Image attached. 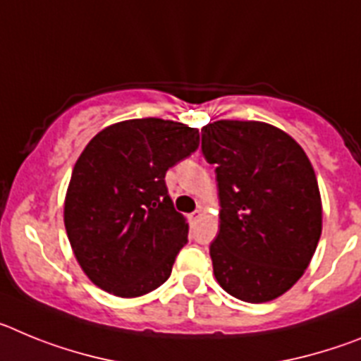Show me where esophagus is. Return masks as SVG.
Here are the masks:
<instances>
[{
  "label": "esophagus",
  "instance_id": "1",
  "mask_svg": "<svg viewBox=\"0 0 361 361\" xmlns=\"http://www.w3.org/2000/svg\"><path fill=\"white\" fill-rule=\"evenodd\" d=\"M200 215H202V212H200V209H197V212H193L190 215V222H195L197 219H200Z\"/></svg>",
  "mask_w": 361,
  "mask_h": 361
}]
</instances>
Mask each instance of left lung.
I'll return each instance as SVG.
<instances>
[{"mask_svg":"<svg viewBox=\"0 0 361 361\" xmlns=\"http://www.w3.org/2000/svg\"><path fill=\"white\" fill-rule=\"evenodd\" d=\"M202 153L216 166L220 229L209 245L220 288L269 302L302 279L322 235V197L304 148L262 121H215Z\"/></svg>","mask_w":361,"mask_h":361,"instance_id":"8db88e82","label":"left lung"}]
</instances>
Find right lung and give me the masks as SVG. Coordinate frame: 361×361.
I'll list each match as a JSON object with an SVG mask.
<instances>
[{"label": "right lung", "instance_id": "obj_1", "mask_svg": "<svg viewBox=\"0 0 361 361\" xmlns=\"http://www.w3.org/2000/svg\"><path fill=\"white\" fill-rule=\"evenodd\" d=\"M199 142L197 128L146 117L110 124L85 146L63 220L73 257L97 288L137 298L168 280L190 226L164 177Z\"/></svg>", "mask_w": 361, "mask_h": 361}]
</instances>
